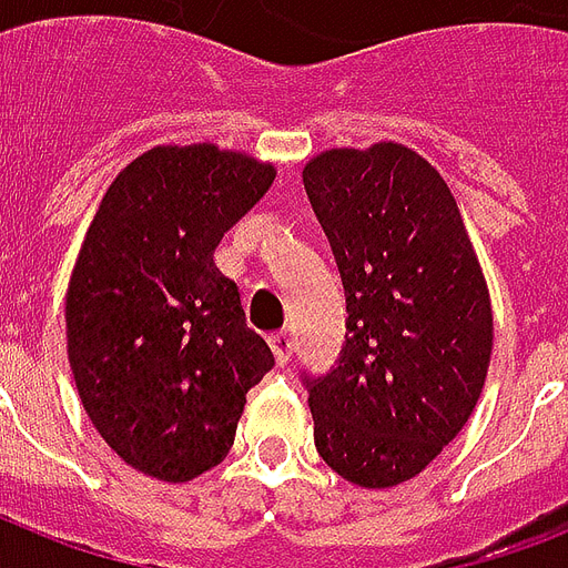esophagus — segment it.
Segmentation results:
<instances>
[{"label":"esophagus","mask_w":568,"mask_h":568,"mask_svg":"<svg viewBox=\"0 0 568 568\" xmlns=\"http://www.w3.org/2000/svg\"><path fill=\"white\" fill-rule=\"evenodd\" d=\"M267 342H271V351H274L276 363L288 365V359H292V347H294L292 333L280 329V333H271V336H267Z\"/></svg>","instance_id":"esophagus-1"}]
</instances>
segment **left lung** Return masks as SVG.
I'll return each mask as SVG.
<instances>
[{"label": "left lung", "instance_id": "left-lung-1", "mask_svg": "<svg viewBox=\"0 0 568 568\" xmlns=\"http://www.w3.org/2000/svg\"><path fill=\"white\" fill-rule=\"evenodd\" d=\"M303 189L345 285L342 354L301 372L315 448L368 489L439 457L475 409L493 354V310L457 200L400 144L329 150Z\"/></svg>", "mask_w": 568, "mask_h": 568}]
</instances>
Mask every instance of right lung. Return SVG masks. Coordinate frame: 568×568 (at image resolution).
<instances>
[{"mask_svg": "<svg viewBox=\"0 0 568 568\" xmlns=\"http://www.w3.org/2000/svg\"><path fill=\"white\" fill-rule=\"evenodd\" d=\"M274 168L212 144L155 146L111 182L67 292L84 413L129 466L185 484L230 454L274 354L214 247Z\"/></svg>", "mask_w": 568, "mask_h": 568, "instance_id": "add662e5", "label": "right lung"}]
</instances>
